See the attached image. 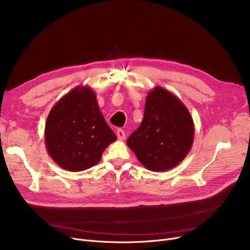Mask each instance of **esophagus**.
Instances as JSON below:
<instances>
[{
    "mask_svg": "<svg viewBox=\"0 0 250 250\" xmlns=\"http://www.w3.org/2000/svg\"><path fill=\"white\" fill-rule=\"evenodd\" d=\"M117 137H118V139L121 140V141L125 139L126 135H125L124 130H122V129H118V130H117Z\"/></svg>",
    "mask_w": 250,
    "mask_h": 250,
    "instance_id": "obj_1",
    "label": "esophagus"
}]
</instances>
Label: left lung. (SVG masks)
<instances>
[{"mask_svg": "<svg viewBox=\"0 0 250 250\" xmlns=\"http://www.w3.org/2000/svg\"><path fill=\"white\" fill-rule=\"evenodd\" d=\"M193 139L194 123L188 109L175 95L157 86L148 93L142 123L127 145L145 168L159 172L177 166Z\"/></svg>", "mask_w": 250, "mask_h": 250, "instance_id": "obj_1", "label": "left lung"}]
</instances>
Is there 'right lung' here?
Here are the masks:
<instances>
[{"instance_id":"1","label":"right lung","mask_w":250,"mask_h":250,"mask_svg":"<svg viewBox=\"0 0 250 250\" xmlns=\"http://www.w3.org/2000/svg\"><path fill=\"white\" fill-rule=\"evenodd\" d=\"M117 137L106 123L96 94L88 86L67 93L51 109L45 126L49 155L61 168L83 171L100 162Z\"/></svg>"}]
</instances>
